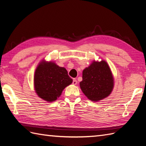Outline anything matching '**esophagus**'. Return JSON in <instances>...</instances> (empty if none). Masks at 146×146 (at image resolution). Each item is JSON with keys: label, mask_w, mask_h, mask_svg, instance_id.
<instances>
[{"label": "esophagus", "mask_w": 146, "mask_h": 146, "mask_svg": "<svg viewBox=\"0 0 146 146\" xmlns=\"http://www.w3.org/2000/svg\"><path fill=\"white\" fill-rule=\"evenodd\" d=\"M72 84H73V85H77V81L76 79H74L73 81H72Z\"/></svg>", "instance_id": "obj_1"}]
</instances>
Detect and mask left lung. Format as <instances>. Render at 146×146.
Segmentation results:
<instances>
[{
	"mask_svg": "<svg viewBox=\"0 0 146 146\" xmlns=\"http://www.w3.org/2000/svg\"><path fill=\"white\" fill-rule=\"evenodd\" d=\"M80 86L88 99L98 102L108 97L113 89L114 78L108 64L104 60L93 61L83 70Z\"/></svg>",
	"mask_w": 146,
	"mask_h": 146,
	"instance_id": "8db88e82",
	"label": "left lung"
}]
</instances>
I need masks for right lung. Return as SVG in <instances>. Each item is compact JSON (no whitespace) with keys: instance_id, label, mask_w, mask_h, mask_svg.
<instances>
[{"instance_id":"right-lung-1","label":"right lung","mask_w":146,"mask_h":146,"mask_svg":"<svg viewBox=\"0 0 146 146\" xmlns=\"http://www.w3.org/2000/svg\"><path fill=\"white\" fill-rule=\"evenodd\" d=\"M72 83V79L68 76L67 70L53 61L42 60L35 70V92L39 98L48 102L56 100L64 88Z\"/></svg>"}]
</instances>
